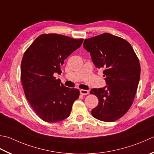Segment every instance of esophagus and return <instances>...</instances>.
Segmentation results:
<instances>
[{"mask_svg":"<svg viewBox=\"0 0 154 154\" xmlns=\"http://www.w3.org/2000/svg\"><path fill=\"white\" fill-rule=\"evenodd\" d=\"M89 93V91H87V90H85V89H81L80 90V93H81V95H88Z\"/></svg>","mask_w":154,"mask_h":154,"instance_id":"esophagus-1","label":"esophagus"}]
</instances>
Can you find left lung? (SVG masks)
I'll use <instances>...</instances> for the list:
<instances>
[{
	"instance_id": "8db88e82",
	"label": "left lung",
	"mask_w": 154,
	"mask_h": 154,
	"mask_svg": "<svg viewBox=\"0 0 154 154\" xmlns=\"http://www.w3.org/2000/svg\"><path fill=\"white\" fill-rule=\"evenodd\" d=\"M83 47L95 67L104 69L107 85L90 91L99 99L92 116L100 121L115 122L133 103L140 78L139 59L127 41L109 33L85 39Z\"/></svg>"
}]
</instances>
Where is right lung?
Listing matches in <instances>:
<instances>
[{
    "mask_svg": "<svg viewBox=\"0 0 154 154\" xmlns=\"http://www.w3.org/2000/svg\"><path fill=\"white\" fill-rule=\"evenodd\" d=\"M83 38L43 34L26 49L21 62L20 78L26 98L43 121L54 123L70 116L79 89L63 85L53 74L61 73L64 60L79 48Z\"/></svg>",
    "mask_w": 154,
    "mask_h": 154,
    "instance_id": "right-lung-1",
    "label": "right lung"
}]
</instances>
